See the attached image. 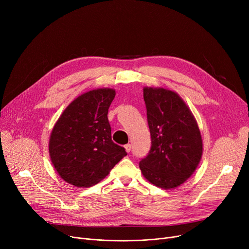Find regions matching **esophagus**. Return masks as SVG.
<instances>
[{
    "label": "esophagus",
    "mask_w": 249,
    "mask_h": 249,
    "mask_svg": "<svg viewBox=\"0 0 249 249\" xmlns=\"http://www.w3.org/2000/svg\"><path fill=\"white\" fill-rule=\"evenodd\" d=\"M125 150L129 153L130 151H131V144H126L125 145Z\"/></svg>",
    "instance_id": "34e87169"
}]
</instances>
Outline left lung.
I'll return each mask as SVG.
<instances>
[{
    "label": "left lung",
    "mask_w": 249,
    "mask_h": 249,
    "mask_svg": "<svg viewBox=\"0 0 249 249\" xmlns=\"http://www.w3.org/2000/svg\"><path fill=\"white\" fill-rule=\"evenodd\" d=\"M151 148L141 160V173L152 185L176 189L192 177L203 154L197 121L185 101L164 88H143Z\"/></svg>",
    "instance_id": "obj_1"
}]
</instances>
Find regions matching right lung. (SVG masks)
<instances>
[{
  "instance_id": "obj_1",
  "label": "right lung",
  "mask_w": 249,
  "mask_h": 249,
  "mask_svg": "<svg viewBox=\"0 0 249 249\" xmlns=\"http://www.w3.org/2000/svg\"><path fill=\"white\" fill-rule=\"evenodd\" d=\"M114 89L89 90L64 109L49 137L50 160L58 176L77 188H89L106 178L125 155L112 141L108 110Z\"/></svg>"
}]
</instances>
